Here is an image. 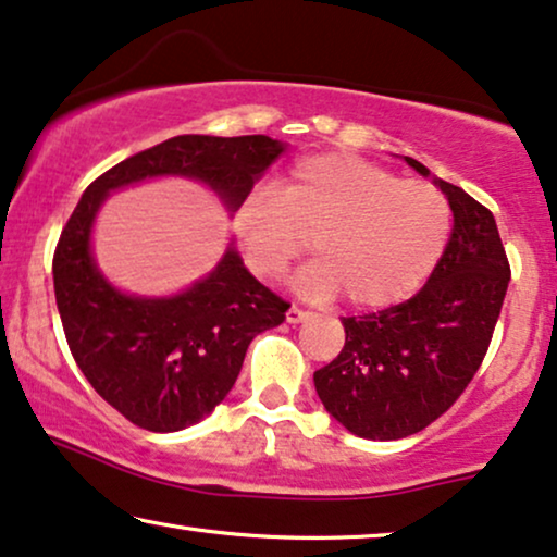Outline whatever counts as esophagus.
<instances>
[{
  "label": "esophagus",
  "instance_id": "obj_1",
  "mask_svg": "<svg viewBox=\"0 0 557 557\" xmlns=\"http://www.w3.org/2000/svg\"><path fill=\"white\" fill-rule=\"evenodd\" d=\"M308 315H310L308 310H302V308H298V306H293V308L285 313L287 323H302V321H308Z\"/></svg>",
  "mask_w": 557,
  "mask_h": 557
}]
</instances>
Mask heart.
<instances>
[{"instance_id": "obj_1", "label": "heart", "mask_w": 557, "mask_h": 557, "mask_svg": "<svg viewBox=\"0 0 557 557\" xmlns=\"http://www.w3.org/2000/svg\"><path fill=\"white\" fill-rule=\"evenodd\" d=\"M244 255L262 277H280L310 249L295 277L313 300L338 293L356 308H387L430 277L448 244L450 203L441 188L346 152L300 158L280 190L257 188L234 219Z\"/></svg>"}]
</instances>
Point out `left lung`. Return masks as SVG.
Listing matches in <instances>:
<instances>
[{"label": "left lung", "instance_id": "1", "mask_svg": "<svg viewBox=\"0 0 557 557\" xmlns=\"http://www.w3.org/2000/svg\"><path fill=\"white\" fill-rule=\"evenodd\" d=\"M435 185L454 232L428 283L399 306L344 318V348L313 374L325 410L359 438H407L438 420L479 372L502 313L511 272L492 211L454 183Z\"/></svg>", "mask_w": 557, "mask_h": 557}]
</instances>
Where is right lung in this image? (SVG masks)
<instances>
[{
	"label": "right lung",
	"instance_id": "add662e5",
	"mask_svg": "<svg viewBox=\"0 0 557 557\" xmlns=\"http://www.w3.org/2000/svg\"><path fill=\"white\" fill-rule=\"evenodd\" d=\"M285 150L264 135H181L122 160L88 185L53 255L55 302L65 341L91 387L135 425L173 433L203 420L234 387L257 333L285 321L277 298L228 244L213 272L170 298L116 290L91 255L103 198L147 177L183 175L236 211Z\"/></svg>",
	"mask_w": 557,
	"mask_h": 557
}]
</instances>
